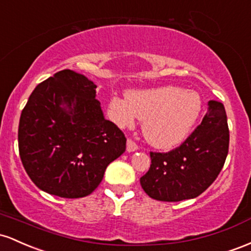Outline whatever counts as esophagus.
I'll return each instance as SVG.
<instances>
[{
	"mask_svg": "<svg viewBox=\"0 0 251 251\" xmlns=\"http://www.w3.org/2000/svg\"><path fill=\"white\" fill-rule=\"evenodd\" d=\"M137 149H139V146H137L133 140L129 139L128 141H126V151H137Z\"/></svg>",
	"mask_w": 251,
	"mask_h": 251,
	"instance_id": "34e87169",
	"label": "esophagus"
}]
</instances>
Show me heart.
I'll use <instances>...</instances> for the list:
<instances>
[{
  "mask_svg": "<svg viewBox=\"0 0 251 251\" xmlns=\"http://www.w3.org/2000/svg\"><path fill=\"white\" fill-rule=\"evenodd\" d=\"M201 111V100L193 91L178 86L130 90L126 98L112 97L111 120L121 128L133 126L143 118V134L154 147L171 149L187 137Z\"/></svg>",
  "mask_w": 251,
  "mask_h": 251,
  "instance_id": "heart-1",
  "label": "heart"
}]
</instances>
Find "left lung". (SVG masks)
Segmentation results:
<instances>
[{
    "mask_svg": "<svg viewBox=\"0 0 251 251\" xmlns=\"http://www.w3.org/2000/svg\"><path fill=\"white\" fill-rule=\"evenodd\" d=\"M229 151L224 105L210 100L201 123L178 148L151 151V165L140 184L151 198L181 201L198 197L215 181Z\"/></svg>",
    "mask_w": 251,
    "mask_h": 251,
    "instance_id": "obj_1",
    "label": "left lung"
}]
</instances>
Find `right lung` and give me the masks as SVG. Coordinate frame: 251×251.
<instances>
[{"label":"right lung","instance_id":"obj_1","mask_svg":"<svg viewBox=\"0 0 251 251\" xmlns=\"http://www.w3.org/2000/svg\"><path fill=\"white\" fill-rule=\"evenodd\" d=\"M94 81L63 70L39 84L19 123V151L30 180L61 198L89 196L126 139L105 120Z\"/></svg>","mask_w":251,"mask_h":251}]
</instances>
